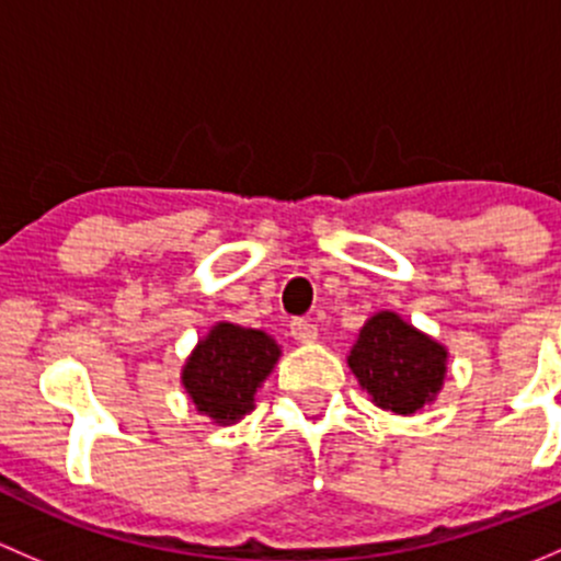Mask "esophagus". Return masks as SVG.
I'll use <instances>...</instances> for the list:
<instances>
[{
  "label": "esophagus",
  "instance_id": "34e87169",
  "mask_svg": "<svg viewBox=\"0 0 561 561\" xmlns=\"http://www.w3.org/2000/svg\"><path fill=\"white\" fill-rule=\"evenodd\" d=\"M288 332H291V337L297 340V343H313L316 334H319V327L308 319H291V323H288Z\"/></svg>",
  "mask_w": 561,
  "mask_h": 561
}]
</instances>
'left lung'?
Segmentation results:
<instances>
[{
  "label": "left lung",
  "mask_w": 561,
  "mask_h": 561,
  "mask_svg": "<svg viewBox=\"0 0 561 561\" xmlns=\"http://www.w3.org/2000/svg\"><path fill=\"white\" fill-rule=\"evenodd\" d=\"M348 365L375 405L408 415L440 391L446 348L400 316L378 313L359 332Z\"/></svg>",
  "instance_id": "8db88e82"
}]
</instances>
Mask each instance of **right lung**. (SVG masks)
Listing matches in <instances>:
<instances>
[{
  "mask_svg": "<svg viewBox=\"0 0 561 561\" xmlns=\"http://www.w3.org/2000/svg\"><path fill=\"white\" fill-rule=\"evenodd\" d=\"M280 348L259 329L218 323L183 367V386L196 410L216 424H234L253 410L259 389L278 362Z\"/></svg>",
  "mask_w": 561,
  "mask_h": 561,
  "instance_id": "add662e5",
  "label": "right lung"
}]
</instances>
